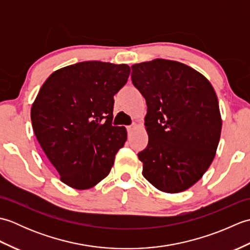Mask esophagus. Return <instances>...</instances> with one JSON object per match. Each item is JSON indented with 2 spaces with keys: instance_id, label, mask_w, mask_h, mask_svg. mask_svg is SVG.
<instances>
[{
  "instance_id": "obj_1",
  "label": "esophagus",
  "mask_w": 250,
  "mask_h": 250,
  "mask_svg": "<svg viewBox=\"0 0 250 250\" xmlns=\"http://www.w3.org/2000/svg\"><path fill=\"white\" fill-rule=\"evenodd\" d=\"M136 125L135 124H132L131 125H128L126 126V130H128V133H129V135L132 133V132H133V130L136 128Z\"/></svg>"
}]
</instances>
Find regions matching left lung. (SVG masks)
Returning a JSON list of instances; mask_svg holds the SVG:
<instances>
[{"label": "left lung", "instance_id": "1", "mask_svg": "<svg viewBox=\"0 0 250 250\" xmlns=\"http://www.w3.org/2000/svg\"><path fill=\"white\" fill-rule=\"evenodd\" d=\"M131 79L147 104L149 141L137 153L143 176L163 192L187 190L209 167L219 144L213 86L192 67L164 59L132 65Z\"/></svg>", "mask_w": 250, "mask_h": 250}]
</instances>
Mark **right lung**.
Wrapping results in <instances>:
<instances>
[{
	"label": "right lung",
	"instance_id": "obj_1",
	"mask_svg": "<svg viewBox=\"0 0 250 250\" xmlns=\"http://www.w3.org/2000/svg\"><path fill=\"white\" fill-rule=\"evenodd\" d=\"M130 66L79 62L52 73L31 108L42 149L72 188H92L109 174L126 141L125 126L113 125L114 95L125 86Z\"/></svg>",
	"mask_w": 250,
	"mask_h": 250
}]
</instances>
